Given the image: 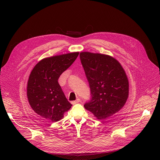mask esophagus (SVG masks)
<instances>
[{"instance_id":"1","label":"esophagus","mask_w":160,"mask_h":160,"mask_svg":"<svg viewBox=\"0 0 160 160\" xmlns=\"http://www.w3.org/2000/svg\"><path fill=\"white\" fill-rule=\"evenodd\" d=\"M80 101V99H77L76 101H72V104H77V103L79 102Z\"/></svg>"}]
</instances>
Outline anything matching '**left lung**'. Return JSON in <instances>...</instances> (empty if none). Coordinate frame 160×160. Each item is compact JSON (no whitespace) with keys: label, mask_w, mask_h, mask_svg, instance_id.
I'll return each instance as SVG.
<instances>
[{"label":"left lung","mask_w":160,"mask_h":160,"mask_svg":"<svg viewBox=\"0 0 160 160\" xmlns=\"http://www.w3.org/2000/svg\"><path fill=\"white\" fill-rule=\"evenodd\" d=\"M80 58L91 94L84 107L98 119H106L119 111L128 99L129 85L125 70L108 55L82 52Z\"/></svg>","instance_id":"obj_1"}]
</instances>
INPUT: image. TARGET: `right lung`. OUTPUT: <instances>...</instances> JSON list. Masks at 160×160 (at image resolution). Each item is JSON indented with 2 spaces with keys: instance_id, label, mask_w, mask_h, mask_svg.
Wrapping results in <instances>:
<instances>
[{
  "instance_id": "obj_1",
  "label": "right lung",
  "mask_w": 160,
  "mask_h": 160,
  "mask_svg": "<svg viewBox=\"0 0 160 160\" xmlns=\"http://www.w3.org/2000/svg\"><path fill=\"white\" fill-rule=\"evenodd\" d=\"M78 54L76 52L44 58L32 70L27 85L28 100L33 110L43 118L59 121L71 108L58 79Z\"/></svg>"
}]
</instances>
